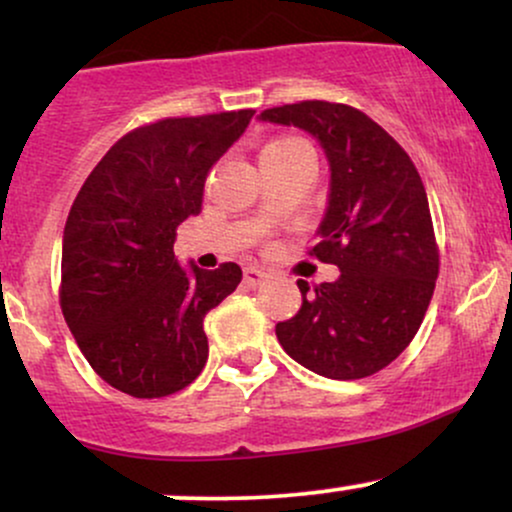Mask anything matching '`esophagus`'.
<instances>
[{"instance_id":"obj_1","label":"esophagus","mask_w":512,"mask_h":512,"mask_svg":"<svg viewBox=\"0 0 512 512\" xmlns=\"http://www.w3.org/2000/svg\"><path fill=\"white\" fill-rule=\"evenodd\" d=\"M245 284L248 286H260L264 279H267V272H262V269L257 267H245Z\"/></svg>"}]
</instances>
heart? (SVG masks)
Segmentation results:
<instances>
[{"label":"heart","instance_id":"heart-1","mask_svg":"<svg viewBox=\"0 0 512 512\" xmlns=\"http://www.w3.org/2000/svg\"><path fill=\"white\" fill-rule=\"evenodd\" d=\"M293 142H301V139H296V137H279V139H272V142H269L267 146H264L262 151L281 149V146H289V144H293Z\"/></svg>","mask_w":512,"mask_h":512}]
</instances>
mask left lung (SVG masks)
<instances>
[{
  "label": "left lung",
  "mask_w": 512,
  "mask_h": 512,
  "mask_svg": "<svg viewBox=\"0 0 512 512\" xmlns=\"http://www.w3.org/2000/svg\"><path fill=\"white\" fill-rule=\"evenodd\" d=\"M264 122L305 129L330 163V197L310 250L339 267L276 325L293 361L332 380H358L407 349L431 303L438 245L428 197L407 151L378 122L344 103L301 101L269 108Z\"/></svg>",
  "instance_id": "obj_1"
}]
</instances>
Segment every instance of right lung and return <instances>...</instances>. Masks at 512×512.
<instances>
[{
  "mask_svg": "<svg viewBox=\"0 0 512 512\" xmlns=\"http://www.w3.org/2000/svg\"><path fill=\"white\" fill-rule=\"evenodd\" d=\"M252 115L168 117L132 129L91 170L69 209L62 315L91 368L125 395H173L207 363L204 315L236 291L243 272L236 262L214 272L180 267L175 231L202 211L211 166Z\"/></svg>",
  "mask_w": 512,
  "mask_h": 512,
  "instance_id": "obj_1",
  "label": "right lung"
}]
</instances>
